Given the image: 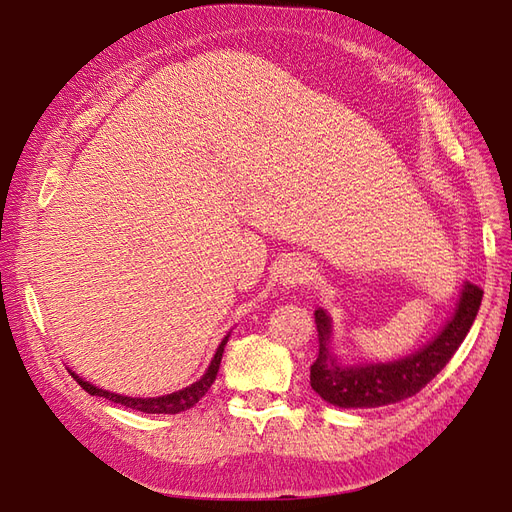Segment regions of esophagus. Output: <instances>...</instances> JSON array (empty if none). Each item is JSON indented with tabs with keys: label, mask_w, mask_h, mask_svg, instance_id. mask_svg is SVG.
<instances>
[{
	"label": "esophagus",
	"mask_w": 512,
	"mask_h": 512,
	"mask_svg": "<svg viewBox=\"0 0 512 512\" xmlns=\"http://www.w3.org/2000/svg\"><path fill=\"white\" fill-rule=\"evenodd\" d=\"M310 279H312V268L306 262L295 259V262H288L284 273H281V286L286 290H297L299 286L308 284Z\"/></svg>",
	"instance_id": "esophagus-1"
}]
</instances>
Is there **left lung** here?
<instances>
[{
    "label": "left lung",
    "instance_id": "left-lung-1",
    "mask_svg": "<svg viewBox=\"0 0 512 512\" xmlns=\"http://www.w3.org/2000/svg\"><path fill=\"white\" fill-rule=\"evenodd\" d=\"M482 295L484 292L475 284L464 281L458 303L440 332L416 352L394 361L345 363L334 352L332 317L328 310L317 308L314 321L319 332V356L310 367L312 389L339 409H374L411 398L458 352L480 310Z\"/></svg>",
    "mask_w": 512,
    "mask_h": 512
}]
</instances>
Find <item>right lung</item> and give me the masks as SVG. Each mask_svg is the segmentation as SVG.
Listing matches in <instances>:
<instances>
[{"instance_id":"add662e5","label":"right lung","mask_w":512,"mask_h":512,"mask_svg":"<svg viewBox=\"0 0 512 512\" xmlns=\"http://www.w3.org/2000/svg\"><path fill=\"white\" fill-rule=\"evenodd\" d=\"M228 336H231V332H228L222 339V343L217 345V350L211 358L209 367H206V372L202 374V378L195 380V383H191L189 387L171 391V394H165V396L132 398V396L114 394V391H107V389H101V387L88 383V380H83L79 374H74L72 369H68V372L72 374L76 383H79L85 391H88L90 396H101V398H107L112 402H118V405H125L129 409H136V411H143V413H180V411L191 409L195 402H198L206 394V391L211 389V385L215 383V376H217V369H220V363H222V354H224V347L228 343Z\"/></svg>"}]
</instances>
